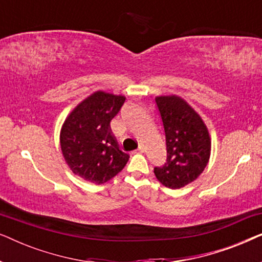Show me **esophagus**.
Returning <instances> with one entry per match:
<instances>
[{
  "label": "esophagus",
  "mask_w": 262,
  "mask_h": 262,
  "mask_svg": "<svg viewBox=\"0 0 262 262\" xmlns=\"http://www.w3.org/2000/svg\"><path fill=\"white\" fill-rule=\"evenodd\" d=\"M144 150H145V149H144V146L141 145L137 150H136V152H144Z\"/></svg>",
  "instance_id": "obj_1"
}]
</instances>
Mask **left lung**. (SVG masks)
I'll use <instances>...</instances> for the list:
<instances>
[{
    "mask_svg": "<svg viewBox=\"0 0 262 262\" xmlns=\"http://www.w3.org/2000/svg\"><path fill=\"white\" fill-rule=\"evenodd\" d=\"M155 101L166 135L167 162L154 168V173L168 188L185 187L194 181L209 163V130L202 117L180 96H156Z\"/></svg>",
    "mask_w": 262,
    "mask_h": 262,
    "instance_id": "obj_1",
    "label": "left lung"
}]
</instances>
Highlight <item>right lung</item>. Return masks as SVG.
Listing matches in <instances>:
<instances>
[{
	"label": "right lung",
	"instance_id": "add662e5",
	"mask_svg": "<svg viewBox=\"0 0 262 262\" xmlns=\"http://www.w3.org/2000/svg\"><path fill=\"white\" fill-rule=\"evenodd\" d=\"M125 99L98 91L78 103L64 120L60 149L75 175L101 185L123 170L130 156L119 149L110 123Z\"/></svg>",
	"mask_w": 262,
	"mask_h": 262
}]
</instances>
